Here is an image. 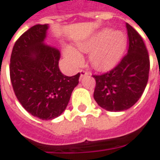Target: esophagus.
<instances>
[{
    "instance_id": "1",
    "label": "esophagus",
    "mask_w": 160,
    "mask_h": 160,
    "mask_svg": "<svg viewBox=\"0 0 160 160\" xmlns=\"http://www.w3.org/2000/svg\"><path fill=\"white\" fill-rule=\"evenodd\" d=\"M88 75H89V72L86 71V70H84V69H81L80 70V76H81V78H83V77L88 76Z\"/></svg>"
}]
</instances>
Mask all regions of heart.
<instances>
[{"mask_svg":"<svg viewBox=\"0 0 160 160\" xmlns=\"http://www.w3.org/2000/svg\"><path fill=\"white\" fill-rule=\"evenodd\" d=\"M127 44V37L123 31L112 28H103L89 39L79 42L78 48L82 52L90 53V62L95 68L106 69L117 64L122 57ZM64 57L74 67L80 65L82 56L76 48L67 46Z\"/></svg>","mask_w":160,"mask_h":160,"instance_id":"obj_1","label":"heart"}]
</instances>
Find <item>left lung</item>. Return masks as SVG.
I'll use <instances>...</instances> for the list:
<instances>
[{
	"label": "left lung",
	"instance_id": "8db88e82",
	"mask_svg": "<svg viewBox=\"0 0 160 160\" xmlns=\"http://www.w3.org/2000/svg\"><path fill=\"white\" fill-rule=\"evenodd\" d=\"M128 51L118 65L106 73L93 75L94 99L109 112H123L133 106L145 91L149 78L150 59L143 38L126 23Z\"/></svg>",
	"mask_w": 160,
	"mask_h": 160
}]
</instances>
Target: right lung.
Here are the masks:
<instances>
[{
	"label": "right lung",
	"instance_id": "add662e5",
	"mask_svg": "<svg viewBox=\"0 0 160 160\" xmlns=\"http://www.w3.org/2000/svg\"><path fill=\"white\" fill-rule=\"evenodd\" d=\"M47 24H37L15 42L9 65L13 90L34 117L51 120L65 110L80 73L67 77L58 67L60 52L44 44Z\"/></svg>",
	"mask_w": 160,
	"mask_h": 160
}]
</instances>
